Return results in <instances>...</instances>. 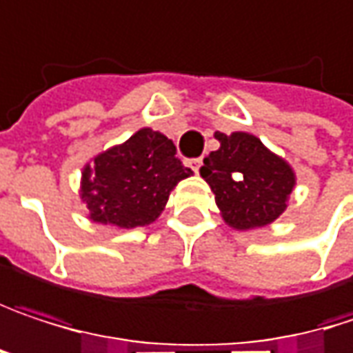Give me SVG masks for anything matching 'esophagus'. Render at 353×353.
I'll list each match as a JSON object with an SVG mask.
<instances>
[{"label": "esophagus", "mask_w": 353, "mask_h": 353, "mask_svg": "<svg viewBox=\"0 0 353 353\" xmlns=\"http://www.w3.org/2000/svg\"><path fill=\"white\" fill-rule=\"evenodd\" d=\"M201 162H203L201 158H191V160H189V166H191V168H193V170L197 172L199 168H201Z\"/></svg>", "instance_id": "obj_1"}]
</instances>
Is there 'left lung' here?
<instances>
[{"instance_id": "left-lung-1", "label": "left lung", "mask_w": 353, "mask_h": 353, "mask_svg": "<svg viewBox=\"0 0 353 353\" xmlns=\"http://www.w3.org/2000/svg\"><path fill=\"white\" fill-rule=\"evenodd\" d=\"M219 150L203 158L201 176L215 193L223 219L250 230L274 221L294 187V174L285 160L268 152L256 136L236 132L215 134Z\"/></svg>"}]
</instances>
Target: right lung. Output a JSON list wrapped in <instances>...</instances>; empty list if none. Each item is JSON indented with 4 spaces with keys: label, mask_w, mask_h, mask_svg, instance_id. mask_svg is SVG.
I'll return each instance as SVG.
<instances>
[{
    "label": "right lung",
    "mask_w": 353,
    "mask_h": 353,
    "mask_svg": "<svg viewBox=\"0 0 353 353\" xmlns=\"http://www.w3.org/2000/svg\"><path fill=\"white\" fill-rule=\"evenodd\" d=\"M172 140L144 128L125 144L95 158L83 172L81 197L97 223L138 228L154 221L170 191L193 170L176 158Z\"/></svg>",
    "instance_id": "1"
}]
</instances>
